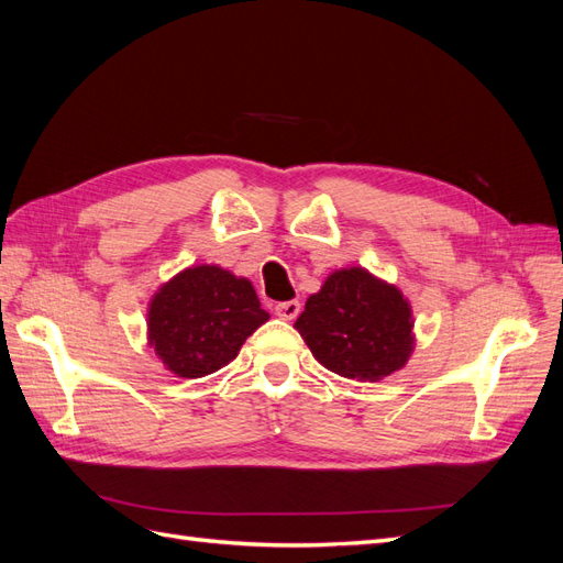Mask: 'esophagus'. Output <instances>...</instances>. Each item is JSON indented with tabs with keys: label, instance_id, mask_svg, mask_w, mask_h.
I'll return each instance as SVG.
<instances>
[{
	"label": "esophagus",
	"instance_id": "34e87169",
	"mask_svg": "<svg viewBox=\"0 0 563 563\" xmlns=\"http://www.w3.org/2000/svg\"><path fill=\"white\" fill-rule=\"evenodd\" d=\"M298 312H300V302H298V300H284V302H277V305H275V314H277L279 319L291 321V319L298 317Z\"/></svg>",
	"mask_w": 563,
	"mask_h": 563
}]
</instances>
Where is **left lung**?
<instances>
[{
  "label": "left lung",
  "mask_w": 563,
  "mask_h": 563,
  "mask_svg": "<svg viewBox=\"0 0 563 563\" xmlns=\"http://www.w3.org/2000/svg\"><path fill=\"white\" fill-rule=\"evenodd\" d=\"M296 329L314 360L343 378L378 383L413 352L411 305L364 267L338 269L305 302Z\"/></svg>",
  "instance_id": "1"
}]
</instances>
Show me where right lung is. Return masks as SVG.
<instances>
[{
    "label": "right lung",
    "instance_id": "1",
    "mask_svg": "<svg viewBox=\"0 0 563 563\" xmlns=\"http://www.w3.org/2000/svg\"><path fill=\"white\" fill-rule=\"evenodd\" d=\"M269 319L253 286L218 265L187 267L150 302L147 340L180 378H203L230 364Z\"/></svg>",
    "mask_w": 563,
    "mask_h": 563
}]
</instances>
